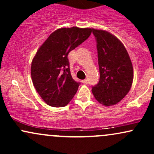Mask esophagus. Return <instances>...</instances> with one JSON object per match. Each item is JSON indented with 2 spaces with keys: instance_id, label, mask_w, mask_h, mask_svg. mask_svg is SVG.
<instances>
[{
  "instance_id": "34e87169",
  "label": "esophagus",
  "mask_w": 154,
  "mask_h": 154,
  "mask_svg": "<svg viewBox=\"0 0 154 154\" xmlns=\"http://www.w3.org/2000/svg\"><path fill=\"white\" fill-rule=\"evenodd\" d=\"M82 82L84 85H87L88 84V79H83V80L82 81Z\"/></svg>"
}]
</instances>
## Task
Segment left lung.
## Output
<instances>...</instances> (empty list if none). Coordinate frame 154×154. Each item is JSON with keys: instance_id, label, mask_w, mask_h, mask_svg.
Returning a JSON list of instances; mask_svg holds the SVG:
<instances>
[{"instance_id": "8db88e82", "label": "left lung", "mask_w": 154, "mask_h": 154, "mask_svg": "<svg viewBox=\"0 0 154 154\" xmlns=\"http://www.w3.org/2000/svg\"><path fill=\"white\" fill-rule=\"evenodd\" d=\"M98 51L100 79L92 88L95 98L104 106L123 99L133 81V68L125 47L116 37L105 30L92 29Z\"/></svg>"}]
</instances>
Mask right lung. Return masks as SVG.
<instances>
[{
	"instance_id": "1",
	"label": "right lung",
	"mask_w": 154,
	"mask_h": 154,
	"mask_svg": "<svg viewBox=\"0 0 154 154\" xmlns=\"http://www.w3.org/2000/svg\"><path fill=\"white\" fill-rule=\"evenodd\" d=\"M91 28H61L51 33L37 51L32 61L33 85L48 105L65 106L80 83L70 72L68 54L89 38Z\"/></svg>"
}]
</instances>
